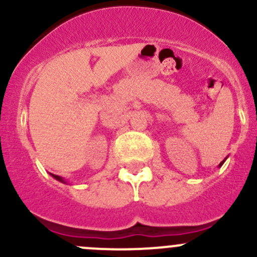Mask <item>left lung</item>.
I'll use <instances>...</instances> for the list:
<instances>
[{
	"label": "left lung",
	"mask_w": 257,
	"mask_h": 257,
	"mask_svg": "<svg viewBox=\"0 0 257 257\" xmlns=\"http://www.w3.org/2000/svg\"><path fill=\"white\" fill-rule=\"evenodd\" d=\"M222 163H224V162H221V164H220V165H222Z\"/></svg>",
	"instance_id": "left-lung-1"
}]
</instances>
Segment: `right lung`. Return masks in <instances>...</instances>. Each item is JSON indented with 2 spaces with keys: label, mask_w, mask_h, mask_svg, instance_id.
I'll use <instances>...</instances> for the list:
<instances>
[{
  "label": "right lung",
  "mask_w": 257,
  "mask_h": 257,
  "mask_svg": "<svg viewBox=\"0 0 257 257\" xmlns=\"http://www.w3.org/2000/svg\"><path fill=\"white\" fill-rule=\"evenodd\" d=\"M52 175H53V177L56 178L57 180H61V181H63V180H62V178H61V177H58V175H54V174H52Z\"/></svg>",
  "instance_id": "obj_1"
}]
</instances>
